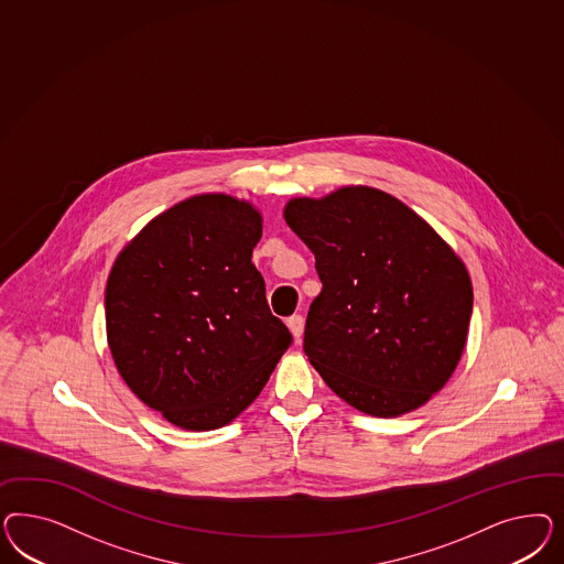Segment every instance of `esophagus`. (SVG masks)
I'll list each match as a JSON object with an SVG mask.
<instances>
[{
  "label": "esophagus",
  "instance_id": "obj_1",
  "mask_svg": "<svg viewBox=\"0 0 564 564\" xmlns=\"http://www.w3.org/2000/svg\"><path fill=\"white\" fill-rule=\"evenodd\" d=\"M288 326H290L293 337L300 341L302 335H304V316L302 314H293V316L288 318Z\"/></svg>",
  "mask_w": 564,
  "mask_h": 564
}]
</instances>
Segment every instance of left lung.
<instances>
[{"mask_svg": "<svg viewBox=\"0 0 564 564\" xmlns=\"http://www.w3.org/2000/svg\"><path fill=\"white\" fill-rule=\"evenodd\" d=\"M283 215L323 281L307 312L310 364L364 413L422 408L467 341L474 290L462 258L410 206L368 186L293 198Z\"/></svg>", "mask_w": 564, "mask_h": 564, "instance_id": "1", "label": "left lung"}]
</instances>
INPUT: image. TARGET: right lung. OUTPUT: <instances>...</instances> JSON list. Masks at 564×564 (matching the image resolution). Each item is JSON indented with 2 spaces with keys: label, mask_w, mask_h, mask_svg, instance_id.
<instances>
[{
  "label": "right lung",
  "mask_w": 564,
  "mask_h": 564,
  "mask_svg": "<svg viewBox=\"0 0 564 564\" xmlns=\"http://www.w3.org/2000/svg\"><path fill=\"white\" fill-rule=\"evenodd\" d=\"M254 206L200 194L154 217L107 279V343L138 399L173 426L215 430L257 399L288 351L252 262Z\"/></svg>",
  "instance_id": "right-lung-1"
}]
</instances>
